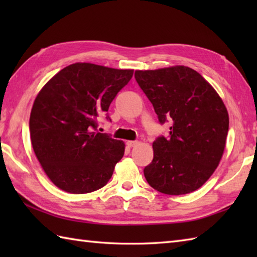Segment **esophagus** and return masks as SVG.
<instances>
[{
  "label": "esophagus",
  "instance_id": "1",
  "mask_svg": "<svg viewBox=\"0 0 257 257\" xmlns=\"http://www.w3.org/2000/svg\"><path fill=\"white\" fill-rule=\"evenodd\" d=\"M125 145H127L129 148H133V147H136L138 145V141H133V140H128L127 143H125Z\"/></svg>",
  "mask_w": 257,
  "mask_h": 257
}]
</instances>
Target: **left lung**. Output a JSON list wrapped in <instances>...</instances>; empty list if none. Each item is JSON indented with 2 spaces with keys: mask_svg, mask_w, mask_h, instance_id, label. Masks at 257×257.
<instances>
[{
  "mask_svg": "<svg viewBox=\"0 0 257 257\" xmlns=\"http://www.w3.org/2000/svg\"><path fill=\"white\" fill-rule=\"evenodd\" d=\"M140 88L161 123L172 121L169 138H157L154 160L144 170L155 190L169 195L191 193L219 166L225 149L228 113L216 90L187 66L136 70Z\"/></svg>",
  "mask_w": 257,
  "mask_h": 257,
  "instance_id": "obj_1",
  "label": "left lung"
}]
</instances>
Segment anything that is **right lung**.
<instances>
[{
    "instance_id": "1",
    "label": "right lung",
    "mask_w": 257,
    "mask_h": 257,
    "mask_svg": "<svg viewBox=\"0 0 257 257\" xmlns=\"http://www.w3.org/2000/svg\"><path fill=\"white\" fill-rule=\"evenodd\" d=\"M133 69L75 63L38 92L30 117L33 150L48 179L68 193L105 187L123 157L124 143L96 132ZM109 118V117H107Z\"/></svg>"
}]
</instances>
